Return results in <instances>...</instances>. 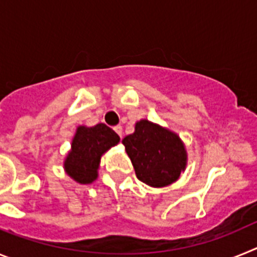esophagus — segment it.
Returning a JSON list of instances; mask_svg holds the SVG:
<instances>
[{"label": "esophagus", "mask_w": 257, "mask_h": 257, "mask_svg": "<svg viewBox=\"0 0 257 257\" xmlns=\"http://www.w3.org/2000/svg\"><path fill=\"white\" fill-rule=\"evenodd\" d=\"M114 131L118 134V135H119V138H122V135H123V130H122V126H119V124H118V126H115Z\"/></svg>", "instance_id": "1"}]
</instances>
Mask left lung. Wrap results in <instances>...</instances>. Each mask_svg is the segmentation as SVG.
Returning a JSON list of instances; mask_svg holds the SVG:
<instances>
[{"label":"left lung","mask_w":257,"mask_h":257,"mask_svg":"<svg viewBox=\"0 0 257 257\" xmlns=\"http://www.w3.org/2000/svg\"><path fill=\"white\" fill-rule=\"evenodd\" d=\"M122 144L135 169L136 178L153 188L179 180L188 165L185 144L178 134L158 123L140 119Z\"/></svg>","instance_id":"obj_1"}]
</instances>
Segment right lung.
<instances>
[{"instance_id":"right-lung-1","label":"right lung","mask_w":257,"mask_h":257,"mask_svg":"<svg viewBox=\"0 0 257 257\" xmlns=\"http://www.w3.org/2000/svg\"><path fill=\"white\" fill-rule=\"evenodd\" d=\"M118 143L119 136L106 124L78 126L63 163L65 174L76 183H94L99 176L101 157Z\"/></svg>"}]
</instances>
